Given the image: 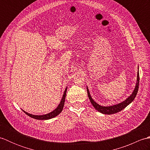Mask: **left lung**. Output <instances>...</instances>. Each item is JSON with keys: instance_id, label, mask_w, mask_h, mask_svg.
<instances>
[{"instance_id": "obj_1", "label": "left lung", "mask_w": 150, "mask_h": 150, "mask_svg": "<svg viewBox=\"0 0 150 150\" xmlns=\"http://www.w3.org/2000/svg\"><path fill=\"white\" fill-rule=\"evenodd\" d=\"M139 72L138 70L137 77V83H136V86L135 87L134 90L133 91L132 93L130 95V96H129L128 98H127L126 100H124V101L121 102V103L119 104L112 105V106H103L97 104L91 97L90 91H89L88 88L87 87L88 96L89 98H90V100L91 102V103L92 104V105H93V106L95 108V110L98 111V112H100L101 113H103V114H107V115L116 113L119 112V111H120L121 110H122L124 108H125L127 106H128L130 103H132L133 100H134V98H135L137 94L138 90H139Z\"/></svg>"}]
</instances>
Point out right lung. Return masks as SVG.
Returning a JSON list of instances; mask_svg holds the SVG:
<instances>
[{
    "instance_id": "obj_1",
    "label": "right lung",
    "mask_w": 150,
    "mask_h": 150,
    "mask_svg": "<svg viewBox=\"0 0 150 150\" xmlns=\"http://www.w3.org/2000/svg\"><path fill=\"white\" fill-rule=\"evenodd\" d=\"M67 88L66 87L65 89V91L64 92L63 96L62 97V99L60 102V104L58 105V106L57 107L56 109L52 111V112H50L49 113H47L45 115H32L30 113H28V112H26V111L22 110L24 112L28 115V116H30L31 118H33L35 119H37V120H48L50 119H52V118L55 117L56 116L58 115L63 110L64 108V102H65V98H66V91H67Z\"/></svg>"
}]
</instances>
